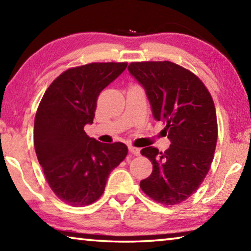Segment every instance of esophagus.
<instances>
[{
    "label": "esophagus",
    "mask_w": 251,
    "mask_h": 251,
    "mask_svg": "<svg viewBox=\"0 0 251 251\" xmlns=\"http://www.w3.org/2000/svg\"><path fill=\"white\" fill-rule=\"evenodd\" d=\"M128 150H129V151L131 152V154L135 155V156H138V155H141V150H139V148H137V147L129 146Z\"/></svg>",
    "instance_id": "1"
}]
</instances>
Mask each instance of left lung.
I'll return each mask as SVG.
<instances>
[{"mask_svg":"<svg viewBox=\"0 0 251 251\" xmlns=\"http://www.w3.org/2000/svg\"><path fill=\"white\" fill-rule=\"evenodd\" d=\"M128 72L145 90L152 116L165 123L163 131L171 141L165 151L154 146L141 151L152 164L141 188L159 203H180L198 189L214 158L218 137L214 101L201 80L175 63L135 62Z\"/></svg>","mask_w":251,"mask_h":251,"instance_id":"obj_1","label":"left lung"}]
</instances>
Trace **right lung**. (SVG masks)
<instances>
[{"mask_svg": "<svg viewBox=\"0 0 251 251\" xmlns=\"http://www.w3.org/2000/svg\"><path fill=\"white\" fill-rule=\"evenodd\" d=\"M126 63H91L62 73L50 85L34 121V147L54 194L74 207L96 201L110 172L128 152L123 143L91 138L100 93L126 70Z\"/></svg>", "mask_w": 251, "mask_h": 251, "instance_id": "1", "label": "right lung"}]
</instances>
